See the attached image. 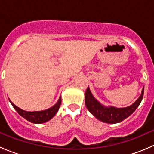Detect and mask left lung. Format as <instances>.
<instances>
[{
  "mask_svg": "<svg viewBox=\"0 0 154 154\" xmlns=\"http://www.w3.org/2000/svg\"><path fill=\"white\" fill-rule=\"evenodd\" d=\"M144 95V88L140 97L131 106L125 108H116L114 106L106 107L97 101L91 94L89 88H87L85 95V103L88 111L97 119L108 124H116L122 122L133 114L139 106Z\"/></svg>",
  "mask_w": 154,
  "mask_h": 154,
  "instance_id": "left-lung-1",
  "label": "left lung"
}]
</instances>
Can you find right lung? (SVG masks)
I'll use <instances>...</instances> for the list:
<instances>
[{
	"mask_svg": "<svg viewBox=\"0 0 154 154\" xmlns=\"http://www.w3.org/2000/svg\"><path fill=\"white\" fill-rule=\"evenodd\" d=\"M61 97H60L57 103L52 106L51 108L48 109L42 110V111H35V112H27L24 110L18 108V106H15L12 102L10 101L11 104L13 106L17 111V112L22 116L23 118L26 119V120L29 121V122L33 124H42L45 122H47L49 120H51L58 112L59 109H60V104H61Z\"/></svg>",
	"mask_w": 154,
	"mask_h": 154,
	"instance_id": "right-lung-1",
	"label": "right lung"
}]
</instances>
